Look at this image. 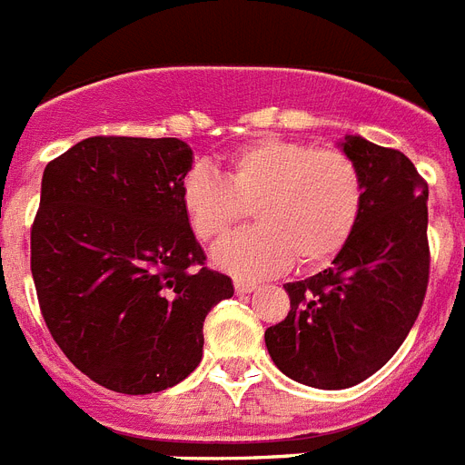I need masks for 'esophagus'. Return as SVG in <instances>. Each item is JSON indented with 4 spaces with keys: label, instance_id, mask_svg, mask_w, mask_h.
Returning a JSON list of instances; mask_svg holds the SVG:
<instances>
[{
    "label": "esophagus",
    "instance_id": "1",
    "mask_svg": "<svg viewBox=\"0 0 465 465\" xmlns=\"http://www.w3.org/2000/svg\"><path fill=\"white\" fill-rule=\"evenodd\" d=\"M259 287L256 282H247V280H235V292L237 293H252L253 289Z\"/></svg>",
    "mask_w": 465,
    "mask_h": 465
}]
</instances>
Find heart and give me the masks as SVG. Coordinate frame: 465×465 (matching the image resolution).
I'll return each instance as SVG.
<instances>
[{"instance_id": "obj_1", "label": "heart", "mask_w": 465, "mask_h": 465, "mask_svg": "<svg viewBox=\"0 0 465 465\" xmlns=\"http://www.w3.org/2000/svg\"><path fill=\"white\" fill-rule=\"evenodd\" d=\"M225 178L194 166L181 185V204L202 242L225 240L253 204L259 225L213 252L216 265L240 277L331 261L362 209V178L341 150H315L287 138L244 143L223 160Z\"/></svg>"}]
</instances>
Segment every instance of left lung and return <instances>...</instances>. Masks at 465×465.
<instances>
[{
	"mask_svg": "<svg viewBox=\"0 0 465 465\" xmlns=\"http://www.w3.org/2000/svg\"><path fill=\"white\" fill-rule=\"evenodd\" d=\"M362 178V209L322 272L284 284L292 311L265 329L282 374L320 391L362 383L395 355L428 287V185L410 157L362 136L339 141Z\"/></svg>",
	"mask_w": 465,
	"mask_h": 465,
	"instance_id": "8db88e82",
	"label": "left lung"
}]
</instances>
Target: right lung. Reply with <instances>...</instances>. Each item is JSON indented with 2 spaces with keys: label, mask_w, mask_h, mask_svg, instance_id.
I'll return each mask as SVG.
<instances>
[{
  "label": "right lung",
  "mask_w": 465,
  "mask_h": 465,
  "mask_svg": "<svg viewBox=\"0 0 465 465\" xmlns=\"http://www.w3.org/2000/svg\"><path fill=\"white\" fill-rule=\"evenodd\" d=\"M193 150L178 138L94 136L46 164L30 268L54 341L124 395L197 369L206 312L235 293L204 268L181 204Z\"/></svg>",
  "instance_id": "right-lung-1"
}]
</instances>
